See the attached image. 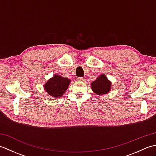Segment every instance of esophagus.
Masks as SVG:
<instances>
[{"mask_svg":"<svg viewBox=\"0 0 156 156\" xmlns=\"http://www.w3.org/2000/svg\"><path fill=\"white\" fill-rule=\"evenodd\" d=\"M78 81H81V82H84L85 81V78H78Z\"/></svg>","mask_w":156,"mask_h":156,"instance_id":"esophagus-1","label":"esophagus"}]
</instances>
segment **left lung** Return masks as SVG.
<instances>
[{"mask_svg":"<svg viewBox=\"0 0 156 156\" xmlns=\"http://www.w3.org/2000/svg\"><path fill=\"white\" fill-rule=\"evenodd\" d=\"M111 82L109 81L105 74H102L97 80L91 83L92 90L98 95H102L108 93L111 90Z\"/></svg>","mask_w":156,"mask_h":156,"instance_id":"obj_1","label":"left lung"}]
</instances>
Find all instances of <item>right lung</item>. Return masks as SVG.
Returning a JSON list of instances; mask_svg holds the SVG:
<instances>
[{
    "label": "right lung",
    "mask_w": 156,
    "mask_h": 156,
    "mask_svg": "<svg viewBox=\"0 0 156 156\" xmlns=\"http://www.w3.org/2000/svg\"><path fill=\"white\" fill-rule=\"evenodd\" d=\"M70 80L55 74L44 85L45 91L52 97H61L67 90Z\"/></svg>",
    "instance_id": "right-lung-1"
}]
</instances>
